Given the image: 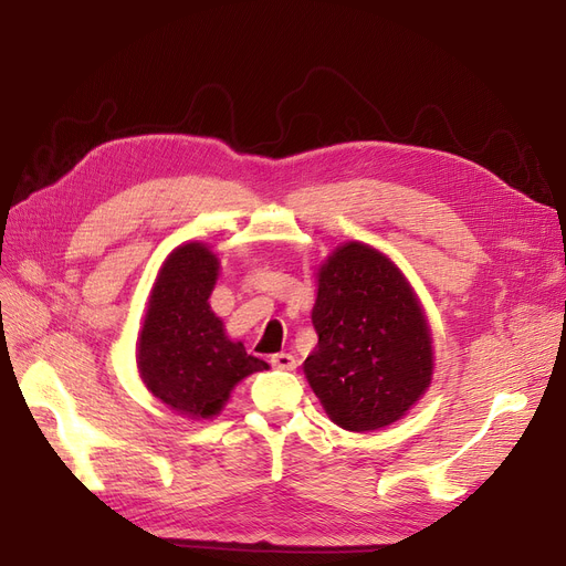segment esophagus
Returning a JSON list of instances; mask_svg holds the SVG:
<instances>
[{
  "label": "esophagus",
  "instance_id": "esophagus-1",
  "mask_svg": "<svg viewBox=\"0 0 566 566\" xmlns=\"http://www.w3.org/2000/svg\"><path fill=\"white\" fill-rule=\"evenodd\" d=\"M271 365L275 369H282V371H293L295 365H298V360H295L291 353H275L273 358H271Z\"/></svg>",
  "mask_w": 566,
  "mask_h": 566
}]
</instances>
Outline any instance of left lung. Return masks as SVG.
<instances>
[{"label": "left lung", "mask_w": 566, "mask_h": 566, "mask_svg": "<svg viewBox=\"0 0 566 566\" xmlns=\"http://www.w3.org/2000/svg\"><path fill=\"white\" fill-rule=\"evenodd\" d=\"M312 323L318 344L303 365L328 418L355 433L390 427L433 378L424 307L397 263L348 241L316 271Z\"/></svg>", "instance_id": "1"}]
</instances>
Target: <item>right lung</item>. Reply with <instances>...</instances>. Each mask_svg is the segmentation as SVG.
<instances>
[{
	"label": "right lung",
	"instance_id": "right-lung-1",
	"mask_svg": "<svg viewBox=\"0 0 566 566\" xmlns=\"http://www.w3.org/2000/svg\"><path fill=\"white\" fill-rule=\"evenodd\" d=\"M220 259L206 243L178 245L163 261L148 293L137 339L139 378L158 401L188 420H213L231 390L268 363L224 333L208 305Z\"/></svg>",
	"mask_w": 566,
	"mask_h": 566
}]
</instances>
